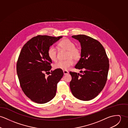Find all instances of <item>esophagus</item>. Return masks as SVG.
I'll list each match as a JSON object with an SVG mask.
<instances>
[{"mask_svg": "<svg viewBox=\"0 0 128 128\" xmlns=\"http://www.w3.org/2000/svg\"><path fill=\"white\" fill-rule=\"evenodd\" d=\"M63 73H64V74H68V73H69V72L67 71H65V70H64L63 71Z\"/></svg>", "mask_w": 128, "mask_h": 128, "instance_id": "esophagus-1", "label": "esophagus"}]
</instances>
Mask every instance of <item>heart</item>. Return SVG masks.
Returning <instances> with one entry per match:
<instances>
[{"mask_svg":"<svg viewBox=\"0 0 128 128\" xmlns=\"http://www.w3.org/2000/svg\"><path fill=\"white\" fill-rule=\"evenodd\" d=\"M58 46L61 50L67 51V58L66 60H59L54 65V67L56 69L62 70H68L74 64L73 59L74 61H78L82 56L81 50L80 48L75 46V44L71 40L67 38H64L61 40ZM57 52L56 48L52 46L49 48L48 50V56L49 58L53 61H56L57 59Z\"/></svg>","mask_w":128,"mask_h":128,"instance_id":"1","label":"heart"}]
</instances>
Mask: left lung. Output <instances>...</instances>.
Listing matches in <instances>:
<instances>
[{"instance_id": "8db88e82", "label": "left lung", "mask_w": 128, "mask_h": 128, "mask_svg": "<svg viewBox=\"0 0 128 128\" xmlns=\"http://www.w3.org/2000/svg\"><path fill=\"white\" fill-rule=\"evenodd\" d=\"M80 43L82 56L75 66L82 74L70 72V87L72 95L82 100L97 96L106 84L109 60L106 50L98 41L85 35L72 36Z\"/></svg>"}]
</instances>
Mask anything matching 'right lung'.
<instances>
[{"label": "right lung", "instance_id": "1", "mask_svg": "<svg viewBox=\"0 0 128 128\" xmlns=\"http://www.w3.org/2000/svg\"><path fill=\"white\" fill-rule=\"evenodd\" d=\"M62 36L38 35L22 47L16 63V72L20 86L25 95L33 102L44 104L56 95L57 85L63 76L62 70L51 71L52 61L48 50ZM50 72L48 77L45 74Z\"/></svg>", "mask_w": 128, "mask_h": 128}]
</instances>
